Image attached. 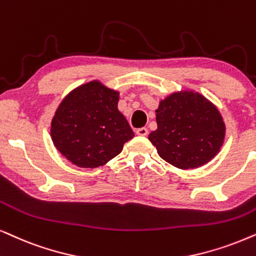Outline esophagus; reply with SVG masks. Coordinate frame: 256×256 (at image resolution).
Masks as SVG:
<instances>
[{
  "label": "esophagus",
  "instance_id": "obj_1",
  "mask_svg": "<svg viewBox=\"0 0 256 256\" xmlns=\"http://www.w3.org/2000/svg\"><path fill=\"white\" fill-rule=\"evenodd\" d=\"M135 132H136V134H138V136H146V135L148 134V129L146 128V127H142V128L136 129Z\"/></svg>",
  "mask_w": 256,
  "mask_h": 256
}]
</instances>
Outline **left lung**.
Wrapping results in <instances>:
<instances>
[{
	"mask_svg": "<svg viewBox=\"0 0 256 256\" xmlns=\"http://www.w3.org/2000/svg\"><path fill=\"white\" fill-rule=\"evenodd\" d=\"M155 112L158 128L148 140L168 164L184 170L194 169L218 154L226 124L206 96L192 89L172 92L158 102Z\"/></svg>",
	"mask_w": 256,
	"mask_h": 256,
	"instance_id": "8db88e82",
	"label": "left lung"
}]
</instances>
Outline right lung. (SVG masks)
<instances>
[{
    "label": "right lung",
    "instance_id": "1",
    "mask_svg": "<svg viewBox=\"0 0 256 256\" xmlns=\"http://www.w3.org/2000/svg\"><path fill=\"white\" fill-rule=\"evenodd\" d=\"M120 92L92 80L69 92L50 124L52 141L69 162L98 168L118 155L135 134L118 110Z\"/></svg>",
    "mask_w": 256,
    "mask_h": 256
}]
</instances>
